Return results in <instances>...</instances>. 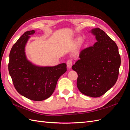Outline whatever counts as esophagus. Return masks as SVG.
Here are the masks:
<instances>
[{
	"label": "esophagus",
	"mask_w": 130,
	"mask_h": 130,
	"mask_svg": "<svg viewBox=\"0 0 130 130\" xmlns=\"http://www.w3.org/2000/svg\"><path fill=\"white\" fill-rule=\"evenodd\" d=\"M72 62H72V60H71V59H69L68 60L67 62H66V64H67V66H68V68L70 69L71 68V66L72 65Z\"/></svg>",
	"instance_id": "obj_1"
}]
</instances>
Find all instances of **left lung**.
Wrapping results in <instances>:
<instances>
[{
  "label": "left lung",
  "mask_w": 130,
  "mask_h": 130,
  "mask_svg": "<svg viewBox=\"0 0 130 130\" xmlns=\"http://www.w3.org/2000/svg\"><path fill=\"white\" fill-rule=\"evenodd\" d=\"M91 32L97 42L81 51L80 59L72 69L77 73L79 91L86 96L99 98L116 83L121 57L115 42L102 30L95 28Z\"/></svg>",
  "instance_id": "obj_1"
}]
</instances>
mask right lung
<instances>
[{
    "label": "right lung",
    "mask_w": 130,
    "mask_h": 130,
    "mask_svg": "<svg viewBox=\"0 0 130 130\" xmlns=\"http://www.w3.org/2000/svg\"><path fill=\"white\" fill-rule=\"evenodd\" d=\"M34 30L24 32L11 47L8 70L15 89L20 95L33 101H40L53 94L59 77L67 70L66 64L39 67L26 59L25 46Z\"/></svg>",
    "instance_id": "1"
}]
</instances>
